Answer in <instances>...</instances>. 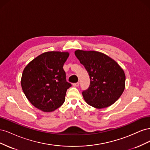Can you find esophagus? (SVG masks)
Wrapping results in <instances>:
<instances>
[{"label":"esophagus","mask_w":150,"mask_h":150,"mask_svg":"<svg viewBox=\"0 0 150 150\" xmlns=\"http://www.w3.org/2000/svg\"><path fill=\"white\" fill-rule=\"evenodd\" d=\"M73 86H74V87H78V86H79V83H74V84H73Z\"/></svg>","instance_id":"esophagus-1"}]
</instances>
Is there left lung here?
Listing matches in <instances>:
<instances>
[{
  "label": "left lung",
  "mask_w": 150,
  "mask_h": 150,
  "mask_svg": "<svg viewBox=\"0 0 150 150\" xmlns=\"http://www.w3.org/2000/svg\"><path fill=\"white\" fill-rule=\"evenodd\" d=\"M74 54L90 78L89 88L83 92L85 101L97 109L114 104L125 88L123 69L114 59L100 52L78 49Z\"/></svg>",
  "instance_id": "8db88e82"
}]
</instances>
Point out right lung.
Masks as SVG:
<instances>
[{"instance_id":"right-lung-1","label":"right lung","mask_w":150,"mask_h":150,"mask_svg":"<svg viewBox=\"0 0 150 150\" xmlns=\"http://www.w3.org/2000/svg\"><path fill=\"white\" fill-rule=\"evenodd\" d=\"M69 53L49 51L32 60L23 71L21 86L29 102L44 112H52L65 101L71 84L66 80L63 66Z\"/></svg>"}]
</instances>
